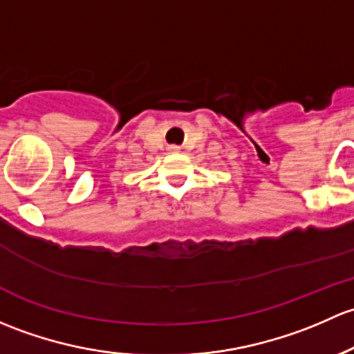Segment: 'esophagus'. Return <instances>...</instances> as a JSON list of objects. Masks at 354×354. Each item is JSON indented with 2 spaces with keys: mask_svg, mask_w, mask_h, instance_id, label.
Masks as SVG:
<instances>
[{
  "mask_svg": "<svg viewBox=\"0 0 354 354\" xmlns=\"http://www.w3.org/2000/svg\"><path fill=\"white\" fill-rule=\"evenodd\" d=\"M170 150H172V151H177L178 148H177V147H172V148H170Z\"/></svg>",
  "mask_w": 354,
  "mask_h": 354,
  "instance_id": "obj_1",
  "label": "esophagus"
}]
</instances>
